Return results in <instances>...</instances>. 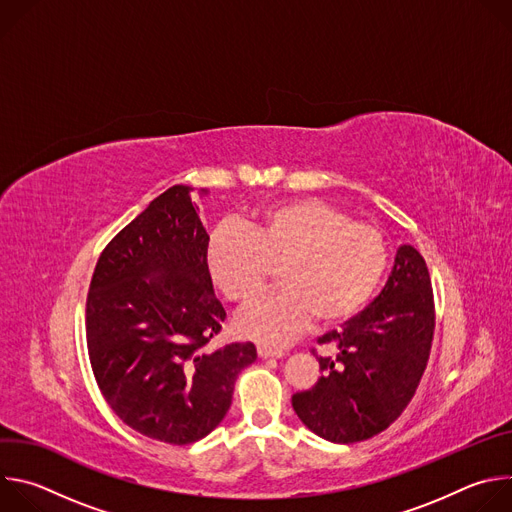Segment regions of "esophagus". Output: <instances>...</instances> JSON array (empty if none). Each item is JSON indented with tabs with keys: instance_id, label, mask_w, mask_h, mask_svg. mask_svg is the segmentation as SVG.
Wrapping results in <instances>:
<instances>
[{
	"instance_id": "obj_1",
	"label": "esophagus",
	"mask_w": 512,
	"mask_h": 512,
	"mask_svg": "<svg viewBox=\"0 0 512 512\" xmlns=\"http://www.w3.org/2000/svg\"><path fill=\"white\" fill-rule=\"evenodd\" d=\"M257 354L261 358H281V356H285V352L281 348H269V346H259Z\"/></svg>"
}]
</instances>
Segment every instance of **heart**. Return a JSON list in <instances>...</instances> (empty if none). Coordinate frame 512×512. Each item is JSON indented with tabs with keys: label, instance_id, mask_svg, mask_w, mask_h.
Returning a JSON list of instances; mask_svg holds the SVG:
<instances>
[{
	"label": "heart",
	"instance_id": "1",
	"mask_svg": "<svg viewBox=\"0 0 512 512\" xmlns=\"http://www.w3.org/2000/svg\"><path fill=\"white\" fill-rule=\"evenodd\" d=\"M214 285L235 304L251 302L279 265V287L257 298L237 330L263 344H283L314 318L322 326L350 320L377 291L389 249L379 229L352 223L342 208L296 198L265 206L247 229L218 227L206 249Z\"/></svg>",
	"mask_w": 512,
	"mask_h": 512
}]
</instances>
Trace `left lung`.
<instances>
[{
  "instance_id": "8db88e82",
  "label": "left lung",
  "mask_w": 512,
  "mask_h": 512,
  "mask_svg": "<svg viewBox=\"0 0 512 512\" xmlns=\"http://www.w3.org/2000/svg\"><path fill=\"white\" fill-rule=\"evenodd\" d=\"M435 328L433 291L419 251L401 245L375 302L318 342L322 377L291 397L300 421L334 444L385 431L409 405L427 367Z\"/></svg>"
}]
</instances>
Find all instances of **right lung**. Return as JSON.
Instances as JSON below:
<instances>
[{
	"label": "right lung",
	"instance_id": "right-lung-1",
	"mask_svg": "<svg viewBox=\"0 0 512 512\" xmlns=\"http://www.w3.org/2000/svg\"><path fill=\"white\" fill-rule=\"evenodd\" d=\"M192 194V186L168 188L119 231L87 298L89 358L105 401L131 429L174 446L202 440L225 419L239 373L257 358L251 342L208 346L227 314Z\"/></svg>",
	"mask_w": 512,
	"mask_h": 512
}]
</instances>
